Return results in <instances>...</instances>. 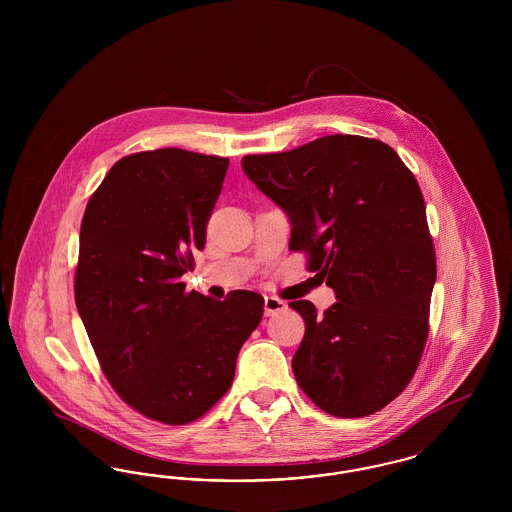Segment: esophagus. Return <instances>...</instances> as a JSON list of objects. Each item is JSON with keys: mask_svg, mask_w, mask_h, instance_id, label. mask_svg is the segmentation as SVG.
Instances as JSON below:
<instances>
[{"mask_svg": "<svg viewBox=\"0 0 512 512\" xmlns=\"http://www.w3.org/2000/svg\"><path fill=\"white\" fill-rule=\"evenodd\" d=\"M288 309V303L278 297H265V317H274Z\"/></svg>", "mask_w": 512, "mask_h": 512, "instance_id": "1", "label": "esophagus"}]
</instances>
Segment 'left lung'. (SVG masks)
Here are the masks:
<instances>
[{"mask_svg": "<svg viewBox=\"0 0 512 512\" xmlns=\"http://www.w3.org/2000/svg\"><path fill=\"white\" fill-rule=\"evenodd\" d=\"M247 178L284 209L292 251L336 292L305 320L299 388L324 413L359 418L407 388L428 338L436 251L413 172L388 144L332 134L284 153L245 155Z\"/></svg>", "mask_w": 512, "mask_h": 512, "instance_id": "obj_1", "label": "left lung"}]
</instances>
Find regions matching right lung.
Wrapping results in <instances>:
<instances>
[{
    "label": "right lung",
    "instance_id": "1",
    "mask_svg": "<svg viewBox=\"0 0 512 512\" xmlns=\"http://www.w3.org/2000/svg\"><path fill=\"white\" fill-rule=\"evenodd\" d=\"M230 161L178 147L117 161L80 226L74 301L101 370L151 420L188 424L228 391L265 301L186 292Z\"/></svg>",
    "mask_w": 512,
    "mask_h": 512
}]
</instances>
